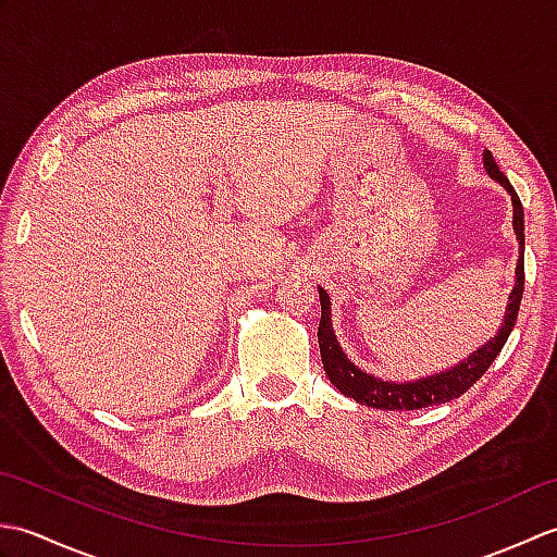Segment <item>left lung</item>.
<instances>
[{
  "mask_svg": "<svg viewBox=\"0 0 557 557\" xmlns=\"http://www.w3.org/2000/svg\"><path fill=\"white\" fill-rule=\"evenodd\" d=\"M483 164H486V172L493 176L495 182H500L507 194L512 196V224L517 232L519 246L524 251V208L522 200H519L517 191L512 184L507 182V176L500 172L498 162L493 160L491 152L486 150L483 156ZM522 292H524V258H519L517 265V282L515 289L510 294V306H507L505 313V323L500 327V333L495 335L488 345H483L476 349L467 361L457 363L455 369H449L445 373L429 375L423 381H413V383H393V381H381V377L363 373L359 366H354L342 347L337 345L335 333H333V323H330V299L325 289H318L321 294V325H318V347H321V359H323V369L325 375L330 377L342 395H347L351 399L361 401L366 407L373 409H421V407H431V405H445V401L461 397L467 389L474 385L479 377L488 371V366L498 357L500 349L505 347L507 337H510L512 327L517 323V313H519V304H522Z\"/></svg>",
  "mask_w": 557,
  "mask_h": 557,
  "instance_id": "1",
  "label": "left lung"
}]
</instances>
